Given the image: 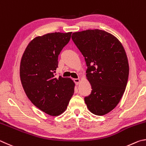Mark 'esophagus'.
I'll use <instances>...</instances> for the list:
<instances>
[{"label":"esophagus","mask_w":146,"mask_h":146,"mask_svg":"<svg viewBox=\"0 0 146 146\" xmlns=\"http://www.w3.org/2000/svg\"><path fill=\"white\" fill-rule=\"evenodd\" d=\"M74 81L76 85H78L80 82V79H74Z\"/></svg>","instance_id":"1"}]
</instances>
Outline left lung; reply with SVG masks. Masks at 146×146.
<instances>
[{
  "label": "left lung",
  "instance_id": "left-lung-1",
  "mask_svg": "<svg viewBox=\"0 0 146 146\" xmlns=\"http://www.w3.org/2000/svg\"><path fill=\"white\" fill-rule=\"evenodd\" d=\"M72 39L84 56L92 86L85 102L92 113L104 115L119 104L126 89L129 64L122 43L110 33L88 29L72 33Z\"/></svg>",
  "mask_w": 146,
  "mask_h": 146
}]
</instances>
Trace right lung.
I'll list each match as a JSON object with an SVG mask.
<instances>
[{
  "instance_id": "1",
  "label": "right lung",
  "mask_w": 146,
  "mask_h": 146,
  "mask_svg": "<svg viewBox=\"0 0 146 146\" xmlns=\"http://www.w3.org/2000/svg\"><path fill=\"white\" fill-rule=\"evenodd\" d=\"M72 32L48 33L31 40L23 54L20 76L27 98L40 110L58 116L67 108L74 92L70 78H56L58 56Z\"/></svg>"
}]
</instances>
